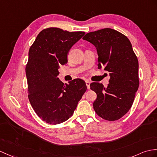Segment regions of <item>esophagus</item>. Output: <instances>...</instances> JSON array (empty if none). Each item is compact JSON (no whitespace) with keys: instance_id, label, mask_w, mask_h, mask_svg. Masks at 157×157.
Masks as SVG:
<instances>
[{"instance_id":"obj_1","label":"esophagus","mask_w":157,"mask_h":157,"mask_svg":"<svg viewBox=\"0 0 157 157\" xmlns=\"http://www.w3.org/2000/svg\"><path fill=\"white\" fill-rule=\"evenodd\" d=\"M86 84L87 90H90V82L89 81H86Z\"/></svg>"}]
</instances>
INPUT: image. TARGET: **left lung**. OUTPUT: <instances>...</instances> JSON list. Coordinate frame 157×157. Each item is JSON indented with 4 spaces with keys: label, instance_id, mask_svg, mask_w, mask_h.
<instances>
[{
    "label": "left lung",
    "instance_id": "8db88e82",
    "mask_svg": "<svg viewBox=\"0 0 157 157\" xmlns=\"http://www.w3.org/2000/svg\"><path fill=\"white\" fill-rule=\"evenodd\" d=\"M83 39L95 46L98 69L108 71L110 77L107 87L98 82L90 84L97 94L94 110L103 119L117 120L130 109L139 86L138 61L132 44L125 35L110 28L88 33Z\"/></svg>",
    "mask_w": 157,
    "mask_h": 157
}]
</instances>
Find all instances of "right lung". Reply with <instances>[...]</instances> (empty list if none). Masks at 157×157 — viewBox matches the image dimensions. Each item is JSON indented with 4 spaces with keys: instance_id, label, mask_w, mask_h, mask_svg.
<instances>
[{
    "instance_id": "add662e5",
    "label": "right lung",
    "mask_w": 157,
    "mask_h": 157,
    "mask_svg": "<svg viewBox=\"0 0 157 157\" xmlns=\"http://www.w3.org/2000/svg\"><path fill=\"white\" fill-rule=\"evenodd\" d=\"M84 34L83 31L45 29L29 49L25 69L29 100L39 117L50 124L70 118L87 90L86 82L81 79L64 84L57 78L60 65L67 63L71 47Z\"/></svg>"
}]
</instances>
